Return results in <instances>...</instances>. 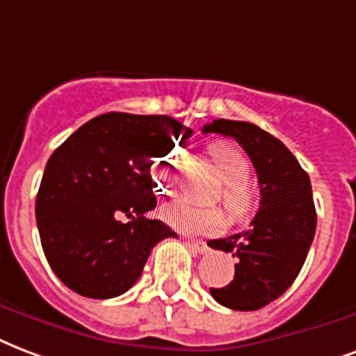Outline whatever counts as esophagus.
Segmentation results:
<instances>
[{
  "instance_id": "esophagus-1",
  "label": "esophagus",
  "mask_w": 356,
  "mask_h": 356,
  "mask_svg": "<svg viewBox=\"0 0 356 356\" xmlns=\"http://www.w3.org/2000/svg\"><path fill=\"white\" fill-rule=\"evenodd\" d=\"M186 244L189 245V250H193L195 253H207L208 245L207 242H202V240H186Z\"/></svg>"
}]
</instances>
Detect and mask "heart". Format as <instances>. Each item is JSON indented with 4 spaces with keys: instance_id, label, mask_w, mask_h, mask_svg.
Here are the masks:
<instances>
[{
    "instance_id": "heart-1",
    "label": "heart",
    "mask_w": 356,
    "mask_h": 356,
    "mask_svg": "<svg viewBox=\"0 0 356 356\" xmlns=\"http://www.w3.org/2000/svg\"><path fill=\"white\" fill-rule=\"evenodd\" d=\"M208 157L219 181L223 184L221 199L234 219L250 218L259 207V191L251 184V163L242 149L227 143H213L208 146ZM175 154L161 157L154 167L159 186L172 191L175 176ZM163 218L176 229L189 234H212L225 225V213L218 207H193L186 200L168 202L161 210Z\"/></svg>"
}]
</instances>
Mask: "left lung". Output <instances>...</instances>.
<instances>
[{
    "label": "left lung",
    "instance_id": "1",
    "mask_svg": "<svg viewBox=\"0 0 356 356\" xmlns=\"http://www.w3.org/2000/svg\"><path fill=\"white\" fill-rule=\"evenodd\" d=\"M202 133L234 138L257 170L261 207L250 229L208 242L238 259L232 282L210 289L216 302L253 312L289 289L308 257L317 227L309 176L282 140L255 124L219 118L204 125Z\"/></svg>",
    "mask_w": 356,
    "mask_h": 356
}]
</instances>
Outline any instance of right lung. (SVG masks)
<instances>
[{"mask_svg": "<svg viewBox=\"0 0 356 356\" xmlns=\"http://www.w3.org/2000/svg\"><path fill=\"white\" fill-rule=\"evenodd\" d=\"M191 133L170 116L106 112L54 149L35 218L44 257L63 285L88 298L124 295L152 248L176 238L163 221L146 218L157 204L149 168Z\"/></svg>", "mask_w": 356, "mask_h": 356, "instance_id": "1", "label": "right lung"}]
</instances>
